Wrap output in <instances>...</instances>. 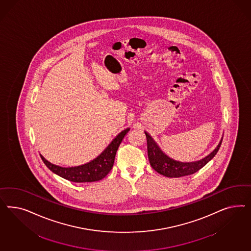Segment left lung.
<instances>
[{
  "mask_svg": "<svg viewBox=\"0 0 251 251\" xmlns=\"http://www.w3.org/2000/svg\"><path fill=\"white\" fill-rule=\"evenodd\" d=\"M145 133L147 140L148 158L150 161L151 167L156 172L167 177H179L183 176L194 174L201 168L204 167L209 161L213 159L214 155L218 152L223 141V137H222L216 148L204 158L195 161V162H180V161L170 158L160 149L158 145L155 143V141L148 132L145 131Z\"/></svg>",
  "mask_w": 251,
  "mask_h": 251,
  "instance_id": "1",
  "label": "left lung"
}]
</instances>
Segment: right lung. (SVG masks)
<instances>
[{"instance_id": "add662e5", "label": "right lung", "mask_w": 251, "mask_h": 251, "mask_svg": "<svg viewBox=\"0 0 251 251\" xmlns=\"http://www.w3.org/2000/svg\"><path fill=\"white\" fill-rule=\"evenodd\" d=\"M129 128L123 129L106 146V149L90 162L76 167H63L54 165L40 154L44 164L54 174L73 182H94L104 178L111 170L114 164L115 155L124 136Z\"/></svg>"}]
</instances>
